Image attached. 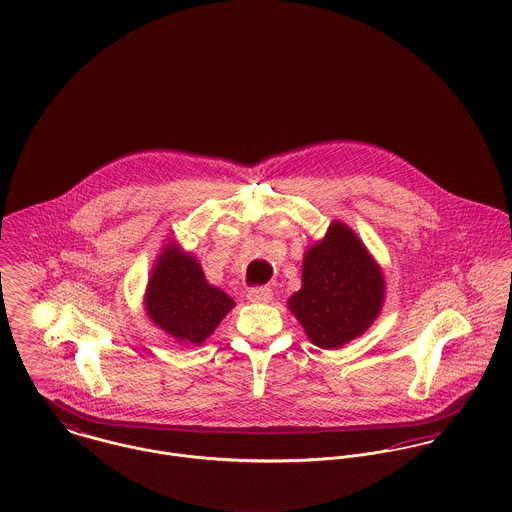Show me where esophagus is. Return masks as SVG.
I'll return each instance as SVG.
<instances>
[{
  "instance_id": "1",
  "label": "esophagus",
  "mask_w": 512,
  "mask_h": 512,
  "mask_svg": "<svg viewBox=\"0 0 512 512\" xmlns=\"http://www.w3.org/2000/svg\"><path fill=\"white\" fill-rule=\"evenodd\" d=\"M274 292L268 288V286H256V288H250L246 297L252 301V303H268L272 299Z\"/></svg>"
}]
</instances>
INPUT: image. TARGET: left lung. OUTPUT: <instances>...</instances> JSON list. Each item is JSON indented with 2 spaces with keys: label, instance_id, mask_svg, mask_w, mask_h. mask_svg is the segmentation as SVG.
Returning <instances> with one entry per match:
<instances>
[{
  "label": "left lung",
  "instance_id": "1",
  "mask_svg": "<svg viewBox=\"0 0 512 512\" xmlns=\"http://www.w3.org/2000/svg\"><path fill=\"white\" fill-rule=\"evenodd\" d=\"M301 290L290 309L313 345L335 349L365 333L380 313L384 280L351 228L333 222L303 258Z\"/></svg>",
  "mask_w": 512,
  "mask_h": 512
}]
</instances>
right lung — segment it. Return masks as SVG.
<instances>
[{
  "mask_svg": "<svg viewBox=\"0 0 512 512\" xmlns=\"http://www.w3.org/2000/svg\"><path fill=\"white\" fill-rule=\"evenodd\" d=\"M234 301L213 288L199 262L177 248L165 250L147 284L146 309L151 321L171 337L199 345L232 309Z\"/></svg>",
  "mask_w": 512,
  "mask_h": 512,
  "instance_id": "obj_1",
  "label": "right lung"
}]
</instances>
